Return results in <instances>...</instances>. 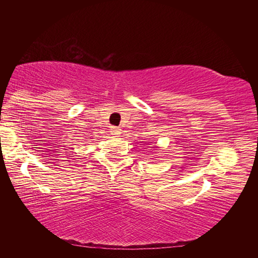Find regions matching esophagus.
<instances>
[{
	"mask_svg": "<svg viewBox=\"0 0 258 258\" xmlns=\"http://www.w3.org/2000/svg\"><path fill=\"white\" fill-rule=\"evenodd\" d=\"M110 133H111V135H115V137H119L121 133V130L119 127H116V126H111Z\"/></svg>",
	"mask_w": 258,
	"mask_h": 258,
	"instance_id": "obj_1",
	"label": "esophagus"
}]
</instances>
